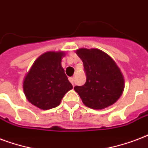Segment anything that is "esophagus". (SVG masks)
Instances as JSON below:
<instances>
[{"label": "esophagus", "mask_w": 148, "mask_h": 148, "mask_svg": "<svg viewBox=\"0 0 148 148\" xmlns=\"http://www.w3.org/2000/svg\"><path fill=\"white\" fill-rule=\"evenodd\" d=\"M69 82L71 83L73 85H74V77H69Z\"/></svg>", "instance_id": "esophagus-1"}]
</instances>
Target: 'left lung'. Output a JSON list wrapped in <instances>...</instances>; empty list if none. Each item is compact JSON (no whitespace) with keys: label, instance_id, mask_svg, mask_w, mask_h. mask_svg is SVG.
<instances>
[{"label":"left lung","instance_id":"obj_1","mask_svg":"<svg viewBox=\"0 0 148 148\" xmlns=\"http://www.w3.org/2000/svg\"><path fill=\"white\" fill-rule=\"evenodd\" d=\"M76 53L83 62L86 73L85 84L74 87L83 103L94 109H103L114 104L125 87L123 75L114 60L94 48H81Z\"/></svg>","mask_w":148,"mask_h":148}]
</instances>
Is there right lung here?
Segmentation results:
<instances>
[{"instance_id":"1","label":"right lung","mask_w":148,"mask_h":148,"mask_svg":"<svg viewBox=\"0 0 148 148\" xmlns=\"http://www.w3.org/2000/svg\"><path fill=\"white\" fill-rule=\"evenodd\" d=\"M64 51H49L37 58L23 80L27 100L39 109L58 106L66 92L73 88L61 66Z\"/></svg>"}]
</instances>
